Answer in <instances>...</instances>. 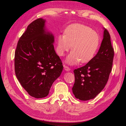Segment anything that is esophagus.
<instances>
[{
	"mask_svg": "<svg viewBox=\"0 0 126 126\" xmlns=\"http://www.w3.org/2000/svg\"><path fill=\"white\" fill-rule=\"evenodd\" d=\"M64 70L66 71H69L70 70H71V69H70V68L69 67H68V66L65 65H64Z\"/></svg>",
	"mask_w": 126,
	"mask_h": 126,
	"instance_id": "1",
	"label": "esophagus"
}]
</instances>
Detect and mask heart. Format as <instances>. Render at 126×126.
<instances>
[{
    "label": "heart",
    "mask_w": 126,
    "mask_h": 126,
    "mask_svg": "<svg viewBox=\"0 0 126 126\" xmlns=\"http://www.w3.org/2000/svg\"><path fill=\"white\" fill-rule=\"evenodd\" d=\"M101 38L99 34L87 25L74 24L69 25L65 31V35L58 38L57 53L60 56L71 48L67 62L74 64L80 62L87 63L94 56L99 48Z\"/></svg>",
    "instance_id": "obj_1"
}]
</instances>
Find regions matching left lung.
I'll return each mask as SVG.
<instances>
[{"instance_id":"8db88e82","label":"left lung","mask_w":126,"mask_h":126,"mask_svg":"<svg viewBox=\"0 0 126 126\" xmlns=\"http://www.w3.org/2000/svg\"><path fill=\"white\" fill-rule=\"evenodd\" d=\"M113 57L110 34L104 29L103 39L97 54L87 64L74 70L75 82L72 91L76 98L87 101L101 92L112 71Z\"/></svg>"}]
</instances>
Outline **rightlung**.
<instances>
[{"label":"right lung","instance_id":"right-lung-1","mask_svg":"<svg viewBox=\"0 0 126 126\" xmlns=\"http://www.w3.org/2000/svg\"><path fill=\"white\" fill-rule=\"evenodd\" d=\"M45 22L38 18L28 25L15 52L16 78L28 93L36 98L47 96L63 68L54 50V36L46 32Z\"/></svg>","mask_w":126,"mask_h":126}]
</instances>
